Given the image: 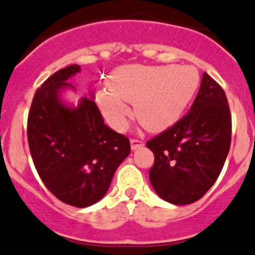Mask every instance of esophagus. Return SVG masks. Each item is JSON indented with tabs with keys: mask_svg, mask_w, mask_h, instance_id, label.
<instances>
[{
	"mask_svg": "<svg viewBox=\"0 0 255 255\" xmlns=\"http://www.w3.org/2000/svg\"><path fill=\"white\" fill-rule=\"evenodd\" d=\"M130 144H131V149L135 150V149H138V148L143 147L144 141L139 140V139H131V140H130Z\"/></svg>",
	"mask_w": 255,
	"mask_h": 255,
	"instance_id": "1",
	"label": "esophagus"
}]
</instances>
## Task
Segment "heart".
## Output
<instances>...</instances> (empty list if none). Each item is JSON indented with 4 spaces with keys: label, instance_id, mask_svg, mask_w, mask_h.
<instances>
[{
    "label": "heart",
    "instance_id": "b5f03b06",
    "mask_svg": "<svg viewBox=\"0 0 255 255\" xmlns=\"http://www.w3.org/2000/svg\"><path fill=\"white\" fill-rule=\"evenodd\" d=\"M199 74L193 66H125L110 79V88L97 96L108 124L124 130L135 103V114L149 130L166 129L176 123L199 88Z\"/></svg>",
    "mask_w": 255,
    "mask_h": 255
}]
</instances>
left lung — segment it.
<instances>
[{"instance_id": "left-lung-1", "label": "left lung", "mask_w": 255, "mask_h": 255, "mask_svg": "<svg viewBox=\"0 0 255 255\" xmlns=\"http://www.w3.org/2000/svg\"><path fill=\"white\" fill-rule=\"evenodd\" d=\"M231 144V115L224 89L207 73L190 111L147 141L154 154L149 180L168 203H194L224 167Z\"/></svg>"}]
</instances>
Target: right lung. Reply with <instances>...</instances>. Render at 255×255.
<instances>
[{
    "label": "right lung",
    "mask_w": 255,
    "mask_h": 255,
    "mask_svg": "<svg viewBox=\"0 0 255 255\" xmlns=\"http://www.w3.org/2000/svg\"><path fill=\"white\" fill-rule=\"evenodd\" d=\"M79 65L56 71L34 94L28 116L31 158L46 188L61 202L85 208L102 199L115 171L129 155L130 141L110 129L93 98L78 106L62 101Z\"/></svg>",
    "instance_id": "1"
}]
</instances>
